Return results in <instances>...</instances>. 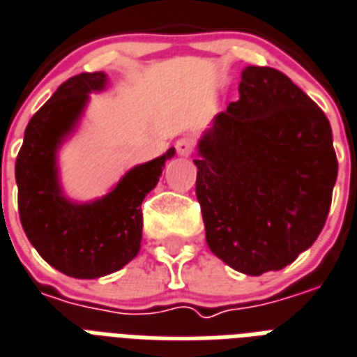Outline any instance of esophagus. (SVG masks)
Returning <instances> with one entry per match:
<instances>
[{
  "label": "esophagus",
  "mask_w": 357,
  "mask_h": 357,
  "mask_svg": "<svg viewBox=\"0 0 357 357\" xmlns=\"http://www.w3.org/2000/svg\"><path fill=\"white\" fill-rule=\"evenodd\" d=\"M176 151H178L181 157H189V155L195 151V140H192L190 136L179 138L178 142H176Z\"/></svg>",
  "instance_id": "34e87169"
}]
</instances>
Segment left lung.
I'll return each mask as SVG.
<instances>
[{
    "instance_id": "left-lung-1",
    "label": "left lung",
    "mask_w": 357,
    "mask_h": 357,
    "mask_svg": "<svg viewBox=\"0 0 357 357\" xmlns=\"http://www.w3.org/2000/svg\"><path fill=\"white\" fill-rule=\"evenodd\" d=\"M198 153L197 198L215 257L262 275L317 241L337 181L331 127L281 70L247 67L239 100L217 114Z\"/></svg>"
}]
</instances>
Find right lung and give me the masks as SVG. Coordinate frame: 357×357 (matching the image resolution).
<instances>
[{
	"mask_svg": "<svg viewBox=\"0 0 357 357\" xmlns=\"http://www.w3.org/2000/svg\"><path fill=\"white\" fill-rule=\"evenodd\" d=\"M106 86L105 73H82L63 82L29 119L16 157L18 213L27 239L52 268L97 279L129 264L140 251L142 202L176 149L138 165L106 197L70 202L58 181L56 151L75 129L91 91Z\"/></svg>",
	"mask_w": 357,
	"mask_h": 357,
	"instance_id": "right-lung-1",
	"label": "right lung"
}]
</instances>
